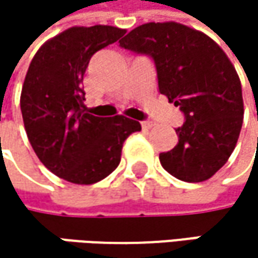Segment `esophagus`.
Here are the masks:
<instances>
[{"mask_svg":"<svg viewBox=\"0 0 258 258\" xmlns=\"http://www.w3.org/2000/svg\"><path fill=\"white\" fill-rule=\"evenodd\" d=\"M155 125V122L154 121H142V127L145 130H149V128H152Z\"/></svg>","mask_w":258,"mask_h":258,"instance_id":"1","label":"esophagus"}]
</instances>
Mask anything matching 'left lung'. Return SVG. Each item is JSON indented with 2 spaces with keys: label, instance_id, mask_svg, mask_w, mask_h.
I'll use <instances>...</instances> for the list:
<instances>
[{
  "label": "left lung",
  "instance_id": "left-lung-1",
  "mask_svg": "<svg viewBox=\"0 0 258 258\" xmlns=\"http://www.w3.org/2000/svg\"><path fill=\"white\" fill-rule=\"evenodd\" d=\"M119 46L154 59L160 92L185 116L178 145L160 154L161 166L185 182L212 178L232 155L243 122L242 86L229 56L206 34L176 22L143 24Z\"/></svg>",
  "mask_w": 258,
  "mask_h": 258
}]
</instances>
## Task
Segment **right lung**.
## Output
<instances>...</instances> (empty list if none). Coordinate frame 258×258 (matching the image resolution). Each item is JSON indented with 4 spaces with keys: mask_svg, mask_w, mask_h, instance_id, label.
Instances as JSON below:
<instances>
[{
    "mask_svg": "<svg viewBox=\"0 0 258 258\" xmlns=\"http://www.w3.org/2000/svg\"><path fill=\"white\" fill-rule=\"evenodd\" d=\"M124 34L109 25L69 28L37 50L26 72L21 110L28 140L53 175L72 183L91 185L109 176L125 139L142 130L122 115L94 116L83 104L91 56Z\"/></svg>",
    "mask_w": 258,
    "mask_h": 258,
    "instance_id": "right-lung-1",
    "label": "right lung"
}]
</instances>
